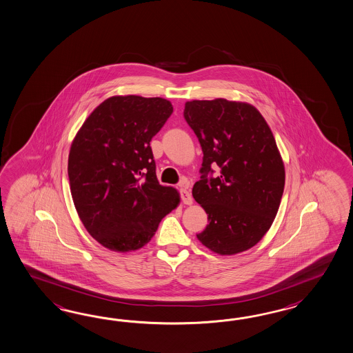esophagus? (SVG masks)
I'll list each match as a JSON object with an SVG mask.
<instances>
[{
	"instance_id": "34e87169",
	"label": "esophagus",
	"mask_w": 353,
	"mask_h": 353,
	"mask_svg": "<svg viewBox=\"0 0 353 353\" xmlns=\"http://www.w3.org/2000/svg\"><path fill=\"white\" fill-rule=\"evenodd\" d=\"M181 202L184 203V205H192L193 203V199H192V196H190V192L187 190V187H185V181H183L181 184Z\"/></svg>"
}]
</instances>
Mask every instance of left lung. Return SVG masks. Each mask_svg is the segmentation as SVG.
Here are the masks:
<instances>
[{
    "label": "left lung",
    "instance_id": "left-lung-1",
    "mask_svg": "<svg viewBox=\"0 0 353 353\" xmlns=\"http://www.w3.org/2000/svg\"><path fill=\"white\" fill-rule=\"evenodd\" d=\"M184 119L203 152L192 194L210 223L197 238L219 254L247 251L270 229L284 190L272 129L252 105L225 99L188 101ZM216 165L221 172L214 177Z\"/></svg>",
    "mask_w": 353,
    "mask_h": 353
}]
</instances>
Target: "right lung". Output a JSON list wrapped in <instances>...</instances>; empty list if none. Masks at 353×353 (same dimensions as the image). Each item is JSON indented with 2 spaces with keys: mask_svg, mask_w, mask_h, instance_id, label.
<instances>
[{
  "mask_svg": "<svg viewBox=\"0 0 353 353\" xmlns=\"http://www.w3.org/2000/svg\"><path fill=\"white\" fill-rule=\"evenodd\" d=\"M172 114L170 101L114 96L93 110L72 141L68 175L87 232L117 252L142 248L179 193L161 185L150 142Z\"/></svg>",
  "mask_w": 353,
  "mask_h": 353,
  "instance_id": "1",
  "label": "right lung"
}]
</instances>
